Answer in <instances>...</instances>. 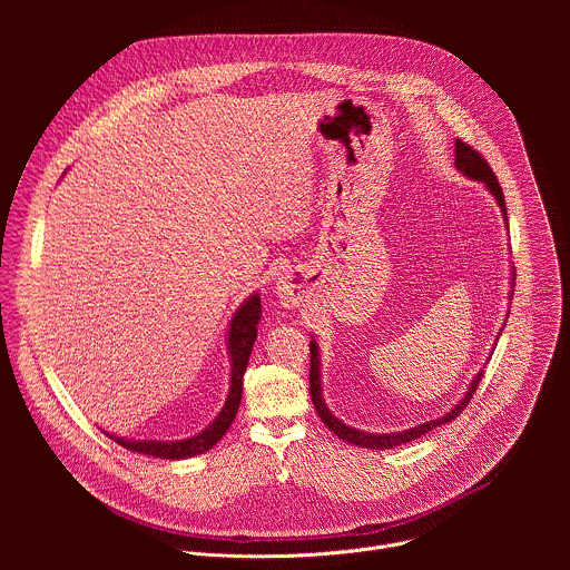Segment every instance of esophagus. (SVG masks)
Segmentation results:
<instances>
[{"label":"esophagus","mask_w":570,"mask_h":570,"mask_svg":"<svg viewBox=\"0 0 570 570\" xmlns=\"http://www.w3.org/2000/svg\"><path fill=\"white\" fill-rule=\"evenodd\" d=\"M277 295L282 299L284 306H297L302 302V284H299V277L297 275H282L277 279Z\"/></svg>","instance_id":"obj_1"}]
</instances>
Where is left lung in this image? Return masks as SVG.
<instances>
[{
    "mask_svg": "<svg viewBox=\"0 0 570 570\" xmlns=\"http://www.w3.org/2000/svg\"><path fill=\"white\" fill-rule=\"evenodd\" d=\"M455 169H458L462 176H466L469 180L482 183V185L487 187V191H490V194L497 198V203H499V207H501V212H503V220H508L505 196H503V189H501V185H499L494 171L490 169V165H487V159H484L478 150H473L471 146H466V144L460 141V139H455ZM505 225H508V223H505ZM512 288H514V268H512ZM510 297H512V293H510ZM508 315H510V313H508ZM501 332H503V330H501ZM499 336H501V334H499ZM497 341H499V338H497ZM308 350H311V370H308L311 401H313V405H315V411H317L320 420L330 426V431H334V435H338L341 440H345V442H350V444H354V446H363V449H379V451H383V449H394V446L409 444V442H413V440L426 435L429 431H433V429H438V426H442V424H449L451 420H455V417L466 409V403L471 401V396H473V392H475V387H478V383H480V379H482V370H480V372L473 376V381L469 383L464 396L453 405V409H451L449 413H444V415L438 417V420L417 424V426L405 429V431H396V433H367V431H358V429H354V426H347L345 422H341V420L327 409V403H324V396H322V381H320V376H322L320 372H322V370H320V352H317L315 338H311Z\"/></svg>",
    "mask_w": 570,
    "mask_h": 570,
    "instance_id": "obj_1",
    "label": "left lung"
}]
</instances>
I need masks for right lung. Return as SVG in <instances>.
I'll use <instances>...</instances> for the list:
<instances>
[{"label": "right lung", "mask_w": 570, "mask_h": 570, "mask_svg": "<svg viewBox=\"0 0 570 570\" xmlns=\"http://www.w3.org/2000/svg\"><path fill=\"white\" fill-rule=\"evenodd\" d=\"M259 320H262V297H259V293H253L248 299H243V304L234 311V315L229 320V332H227V352H229V370H232L229 372V392H227V399H225V405L220 409V413L207 429H203L200 433H196L187 440H174V442L130 440V438H119L112 433H106V435L128 451L161 458V460H185V458H194V455L209 451L225 435V431L232 426V422L236 417L240 394H243V372H246V367H248L253 345L257 341Z\"/></svg>", "instance_id": "add662e5"}]
</instances>
